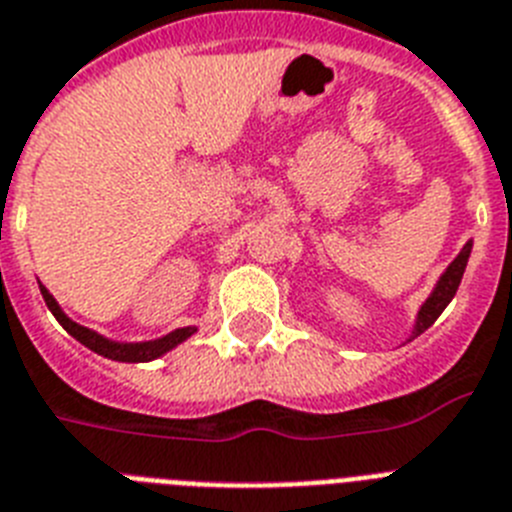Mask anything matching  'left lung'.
I'll return each instance as SVG.
<instances>
[{
  "label": "left lung",
  "mask_w": 512,
  "mask_h": 512,
  "mask_svg": "<svg viewBox=\"0 0 512 512\" xmlns=\"http://www.w3.org/2000/svg\"><path fill=\"white\" fill-rule=\"evenodd\" d=\"M468 255H471V242L461 249V255L455 257L453 263H450V268L442 273V278L437 281V289L432 291V296H429L427 302H424V307L419 309V320H416L414 338L419 336V333H424V330H427L429 325H432V322L442 315V309L450 304V299H453L455 291H458V286H461V278H463V270H466Z\"/></svg>",
  "instance_id": "obj_1"
}]
</instances>
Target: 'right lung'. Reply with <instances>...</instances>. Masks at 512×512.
I'll use <instances>...</instances> for the list:
<instances>
[{"mask_svg": "<svg viewBox=\"0 0 512 512\" xmlns=\"http://www.w3.org/2000/svg\"><path fill=\"white\" fill-rule=\"evenodd\" d=\"M41 294H44V302H46V307L51 309V315L57 317L59 325H62V328L67 330L72 338H77V341L83 343V346H88L90 351H96V354L106 356V359H114V362H150V359H158L161 354H166V351L174 349L176 343L187 341V338L195 333V328H179V330H174V333H169V336H163V338H158V341H148V343L106 341L103 336H98V333H93V330L83 328V325H77V322H72L70 317L64 315L62 309H59V304L54 302V296H51L44 286H41Z\"/></svg>", "mask_w": 512, "mask_h": 512, "instance_id": "obj_1", "label": "right lung"}]
</instances>
